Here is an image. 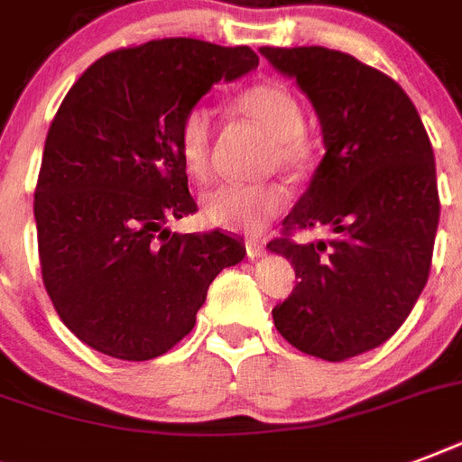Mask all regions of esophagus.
<instances>
[{"mask_svg": "<svg viewBox=\"0 0 462 462\" xmlns=\"http://www.w3.org/2000/svg\"><path fill=\"white\" fill-rule=\"evenodd\" d=\"M245 246H246V256H249V259H259V256L266 254V245L259 242V239H246Z\"/></svg>", "mask_w": 462, "mask_h": 462, "instance_id": "1", "label": "esophagus"}]
</instances>
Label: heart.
Returning a JSON list of instances; mask_svg holds the SVG:
<instances>
[{
  "instance_id": "heart-1",
  "label": "heart",
  "mask_w": 462,
  "mask_h": 462,
  "mask_svg": "<svg viewBox=\"0 0 462 462\" xmlns=\"http://www.w3.org/2000/svg\"><path fill=\"white\" fill-rule=\"evenodd\" d=\"M239 107L266 126L275 139L282 165H297L307 155L302 141V107L288 86L275 81L256 83L239 96ZM210 139L213 110L206 103L191 105L177 129V148L187 172L196 180L210 174ZM288 203L281 184H220L203 196V216L210 225L225 230L256 232L266 227Z\"/></svg>"
}]
</instances>
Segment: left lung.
<instances>
[{"label": "left lung", "mask_w": 462, "mask_h": 462, "mask_svg": "<svg viewBox=\"0 0 462 462\" xmlns=\"http://www.w3.org/2000/svg\"><path fill=\"white\" fill-rule=\"evenodd\" d=\"M261 54L307 93L326 146L282 237L268 242L300 278L273 323L297 350L343 362L386 343L427 285L439 227L434 151L408 93L379 69L326 47ZM319 226L326 243L291 239Z\"/></svg>", "instance_id": "obj_1"}]
</instances>
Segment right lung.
I'll list each match as a JSON object with an SVG mask.
<instances>
[{
  "instance_id": "add662e5",
  "label": "right lung",
  "mask_w": 462,
  "mask_h": 462,
  "mask_svg": "<svg viewBox=\"0 0 462 462\" xmlns=\"http://www.w3.org/2000/svg\"><path fill=\"white\" fill-rule=\"evenodd\" d=\"M256 67L252 47L151 40L93 61L61 100L32 203L40 268L64 326L93 350L165 355L194 328L213 278L245 259L227 232L167 223L196 213L177 148L184 112Z\"/></svg>"
}]
</instances>
